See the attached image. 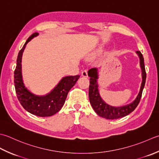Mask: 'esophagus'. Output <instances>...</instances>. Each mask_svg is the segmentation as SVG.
<instances>
[{
	"mask_svg": "<svg viewBox=\"0 0 159 159\" xmlns=\"http://www.w3.org/2000/svg\"><path fill=\"white\" fill-rule=\"evenodd\" d=\"M82 75L83 77H88V70H82Z\"/></svg>",
	"mask_w": 159,
	"mask_h": 159,
	"instance_id": "obj_1",
	"label": "esophagus"
}]
</instances>
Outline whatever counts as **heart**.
Instances as JSON below:
<instances>
[{
	"instance_id": "heart-1",
	"label": "heart",
	"mask_w": 159,
	"mask_h": 159,
	"mask_svg": "<svg viewBox=\"0 0 159 159\" xmlns=\"http://www.w3.org/2000/svg\"><path fill=\"white\" fill-rule=\"evenodd\" d=\"M102 48H99V49L97 51V52H96V53H102Z\"/></svg>"
}]
</instances>
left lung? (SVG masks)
Wrapping results in <instances>:
<instances>
[{
  "label": "left lung",
  "mask_w": 159,
  "mask_h": 159,
  "mask_svg": "<svg viewBox=\"0 0 159 159\" xmlns=\"http://www.w3.org/2000/svg\"><path fill=\"white\" fill-rule=\"evenodd\" d=\"M136 53L139 58V64L141 70L142 82L141 87L137 96L134 101L122 106H112L108 104L103 101L99 92V72L97 68L90 69L88 71V75L90 77V86L89 96L90 105L97 115L107 119H116L122 118L128 115L137 108L141 98L142 92L145 86V80H146V73H145L144 59L143 55L140 51H136Z\"/></svg>",
  "instance_id": "8db88e82"
}]
</instances>
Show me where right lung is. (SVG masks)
Masks as SVG:
<instances>
[{"mask_svg":"<svg viewBox=\"0 0 159 159\" xmlns=\"http://www.w3.org/2000/svg\"><path fill=\"white\" fill-rule=\"evenodd\" d=\"M38 35L37 32L32 34L19 51L14 71V86L18 101L26 111L32 115L44 117L52 116L60 111L65 103L68 93L75 85L80 75L63 77L46 95H38L31 92L24 84L22 74V57L26 45Z\"/></svg>","mask_w":159,"mask_h":159,"instance_id":"obj_1","label":"right lung"}]
</instances>
